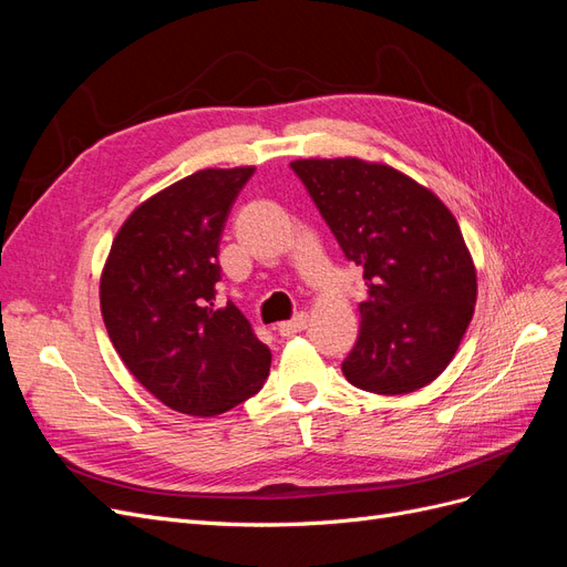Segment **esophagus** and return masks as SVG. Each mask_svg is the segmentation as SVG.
Returning <instances> with one entry per match:
<instances>
[{"label": "esophagus", "mask_w": 567, "mask_h": 567, "mask_svg": "<svg viewBox=\"0 0 567 567\" xmlns=\"http://www.w3.org/2000/svg\"><path fill=\"white\" fill-rule=\"evenodd\" d=\"M308 327V316L306 313H299L297 318H291V320H285V322H278V334H282V337H291V334H297V332H303Z\"/></svg>", "instance_id": "34e87169"}]
</instances>
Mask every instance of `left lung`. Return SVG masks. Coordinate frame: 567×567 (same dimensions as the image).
Masks as SVG:
<instances>
[{
  "instance_id": "8db88e82",
  "label": "left lung",
  "mask_w": 567,
  "mask_h": 567,
  "mask_svg": "<svg viewBox=\"0 0 567 567\" xmlns=\"http://www.w3.org/2000/svg\"><path fill=\"white\" fill-rule=\"evenodd\" d=\"M289 164L368 285L343 377L379 395L424 389L452 362L476 308V266L456 218L433 190L389 164Z\"/></svg>"
}]
</instances>
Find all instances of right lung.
Here are the masks:
<instances>
[{
	"label": "right lung",
	"instance_id": "obj_1",
	"mask_svg": "<svg viewBox=\"0 0 567 567\" xmlns=\"http://www.w3.org/2000/svg\"><path fill=\"white\" fill-rule=\"evenodd\" d=\"M257 167L199 169L141 203L101 272V316L115 351L159 403L216 416L259 393L270 351L230 301L216 308L218 243Z\"/></svg>",
	"mask_w": 567,
	"mask_h": 567
}]
</instances>
